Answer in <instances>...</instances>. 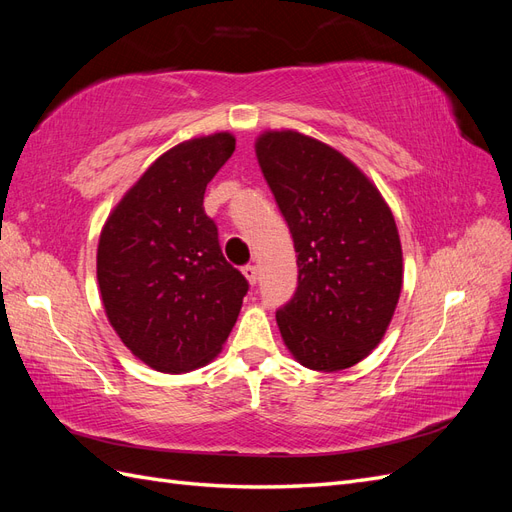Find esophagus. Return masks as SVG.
I'll return each mask as SVG.
<instances>
[{"label":"esophagus","instance_id":"1","mask_svg":"<svg viewBox=\"0 0 512 512\" xmlns=\"http://www.w3.org/2000/svg\"><path fill=\"white\" fill-rule=\"evenodd\" d=\"M241 271H243V275H245V280L250 282L252 286L258 282V267H254V265H245Z\"/></svg>","mask_w":512,"mask_h":512}]
</instances>
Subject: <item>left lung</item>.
<instances>
[{
	"label": "left lung",
	"mask_w": 512,
	"mask_h": 512,
	"mask_svg": "<svg viewBox=\"0 0 512 512\" xmlns=\"http://www.w3.org/2000/svg\"><path fill=\"white\" fill-rule=\"evenodd\" d=\"M256 158L297 252V292L275 314L284 344L303 367L348 369L380 344L404 284L393 213L359 166L312 136L262 132Z\"/></svg>",
	"instance_id": "8db88e82"
}]
</instances>
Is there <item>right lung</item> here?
<instances>
[{
	"label": "right lung",
	"instance_id": "obj_1",
	"mask_svg": "<svg viewBox=\"0 0 512 512\" xmlns=\"http://www.w3.org/2000/svg\"><path fill=\"white\" fill-rule=\"evenodd\" d=\"M235 151L215 132L168 149L123 194L98 243V286L108 322L126 348L164 374L220 354L247 284L228 265L205 213L207 183Z\"/></svg>",
	"mask_w": 512,
	"mask_h": 512
}]
</instances>
